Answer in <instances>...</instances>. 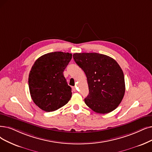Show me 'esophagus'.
I'll use <instances>...</instances> for the list:
<instances>
[{
  "label": "esophagus",
  "mask_w": 152,
  "mask_h": 152,
  "mask_svg": "<svg viewBox=\"0 0 152 152\" xmlns=\"http://www.w3.org/2000/svg\"><path fill=\"white\" fill-rule=\"evenodd\" d=\"M72 90H73V91H74V92H76V91H77L75 87H73V88H72Z\"/></svg>",
  "instance_id": "34e87169"
}]
</instances>
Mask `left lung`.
Instances as JSON below:
<instances>
[{
	"label": "left lung",
	"mask_w": 152,
	"mask_h": 152,
	"mask_svg": "<svg viewBox=\"0 0 152 152\" xmlns=\"http://www.w3.org/2000/svg\"><path fill=\"white\" fill-rule=\"evenodd\" d=\"M73 57L87 78L89 94L84 99L86 105L98 113L114 110L125 92L124 72L118 63L98 53H75Z\"/></svg>",
	"instance_id": "left-lung-1"
}]
</instances>
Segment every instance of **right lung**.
Segmentation results:
<instances>
[{
    "label": "right lung",
    "mask_w": 152,
    "mask_h": 152,
    "mask_svg": "<svg viewBox=\"0 0 152 152\" xmlns=\"http://www.w3.org/2000/svg\"><path fill=\"white\" fill-rule=\"evenodd\" d=\"M72 56L68 52L48 53L32 66L28 75L30 94L35 104L42 110H57L72 97V88L63 74Z\"/></svg>",
    "instance_id": "obj_1"
}]
</instances>
